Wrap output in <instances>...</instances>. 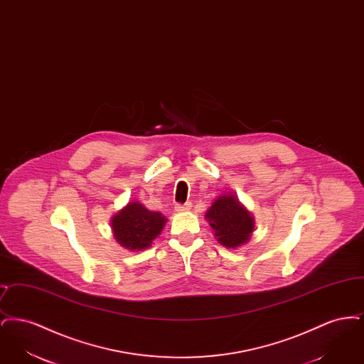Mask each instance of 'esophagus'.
<instances>
[{
  "label": "esophagus",
  "instance_id": "esophagus-1",
  "mask_svg": "<svg viewBox=\"0 0 364 364\" xmlns=\"http://www.w3.org/2000/svg\"><path fill=\"white\" fill-rule=\"evenodd\" d=\"M191 206H192V203L191 202H187V203H177L174 208H176V211H178V213H181V211H187V210H190Z\"/></svg>",
  "mask_w": 364,
  "mask_h": 364
}]
</instances>
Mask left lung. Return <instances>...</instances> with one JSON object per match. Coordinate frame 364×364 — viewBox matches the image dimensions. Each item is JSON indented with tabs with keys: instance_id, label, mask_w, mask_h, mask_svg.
Returning a JSON list of instances; mask_svg holds the SVG:
<instances>
[{
	"instance_id": "8db88e82",
	"label": "left lung",
	"mask_w": 364,
	"mask_h": 364,
	"mask_svg": "<svg viewBox=\"0 0 364 364\" xmlns=\"http://www.w3.org/2000/svg\"><path fill=\"white\" fill-rule=\"evenodd\" d=\"M208 224L223 245L235 248L248 242L254 230V220L235 196L218 198L206 213Z\"/></svg>"
}]
</instances>
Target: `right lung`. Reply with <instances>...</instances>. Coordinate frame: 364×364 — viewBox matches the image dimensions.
<instances>
[{
    "label": "right lung",
    "instance_id": "1",
    "mask_svg": "<svg viewBox=\"0 0 364 364\" xmlns=\"http://www.w3.org/2000/svg\"><path fill=\"white\" fill-rule=\"evenodd\" d=\"M165 223L166 218L161 213L150 211L138 202H132L113 217L112 228L122 247L131 251H140L151 245Z\"/></svg>",
    "mask_w": 364,
    "mask_h": 364
}]
</instances>
